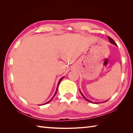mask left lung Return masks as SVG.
Here are the masks:
<instances>
[{"instance_id":"left-lung-1","label":"left lung","mask_w":133,"mask_h":133,"mask_svg":"<svg viewBox=\"0 0 133 133\" xmlns=\"http://www.w3.org/2000/svg\"><path fill=\"white\" fill-rule=\"evenodd\" d=\"M108 38H109V41H110V43H111V44H114L115 45V46H117V44H116V43H115V42L113 41V39H111V38H110V37H109V36H108ZM80 92H81V94H82V95L83 96V97L84 98H85L86 99L87 101H89V102H91V103H97V102H91V101H90V100H89V99H87L85 97H84V96L83 95V94H82V92L80 91ZM104 102H106V101H104ZM99 103H102V102H99Z\"/></svg>"}]
</instances>
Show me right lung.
<instances>
[{
    "mask_svg": "<svg viewBox=\"0 0 133 133\" xmlns=\"http://www.w3.org/2000/svg\"><path fill=\"white\" fill-rule=\"evenodd\" d=\"M63 78H64V77H62V78H61L60 79V80H59V82H58V85H57V87H56V91H55V94H54V96H53V97L51 98V100H50L49 101H48L47 102H46V103H44V104H47V103H49L52 100V99H53V98L54 97V96L56 95V92H57V90H58V86H59V83H60V82H61V81L62 80V79H63ZM39 105H40V104H39Z\"/></svg>",
    "mask_w": 133,
    "mask_h": 133,
    "instance_id": "1",
    "label": "right lung"
}]
</instances>
